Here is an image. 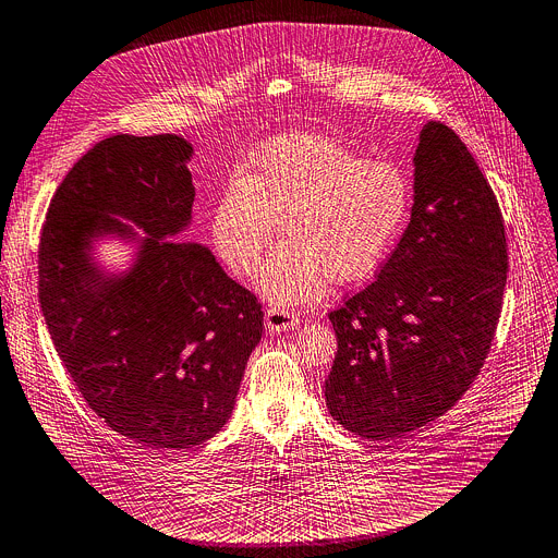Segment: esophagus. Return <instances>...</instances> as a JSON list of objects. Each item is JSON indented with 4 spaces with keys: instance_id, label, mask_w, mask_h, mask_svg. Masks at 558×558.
I'll use <instances>...</instances> for the list:
<instances>
[{
    "instance_id": "obj_1",
    "label": "esophagus",
    "mask_w": 558,
    "mask_h": 558,
    "mask_svg": "<svg viewBox=\"0 0 558 558\" xmlns=\"http://www.w3.org/2000/svg\"><path fill=\"white\" fill-rule=\"evenodd\" d=\"M300 323V318H298V314H293V312H289V310H282V307H271V310H267V314H265V325H267V329L269 331H287V329H291V327H295Z\"/></svg>"
}]
</instances>
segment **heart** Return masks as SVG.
<instances>
[{"mask_svg":"<svg viewBox=\"0 0 558 558\" xmlns=\"http://www.w3.org/2000/svg\"><path fill=\"white\" fill-rule=\"evenodd\" d=\"M410 182L389 160L363 158L331 137L269 142L244 182H233L214 214V244L240 278L263 269L260 289L280 307L316 300L333 278H372L410 211Z\"/></svg>","mask_w":558,"mask_h":558,"instance_id":"obj_1","label":"heart"}]
</instances>
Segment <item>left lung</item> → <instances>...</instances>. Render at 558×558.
I'll return each instance as SVG.
<instances>
[{"label": "left lung", "mask_w": 558, "mask_h": 558, "mask_svg": "<svg viewBox=\"0 0 558 558\" xmlns=\"http://www.w3.org/2000/svg\"><path fill=\"white\" fill-rule=\"evenodd\" d=\"M412 220L374 282L329 314L331 416L369 440L404 436L451 410L492 347L508 282L498 199L442 122L414 156Z\"/></svg>", "instance_id": "obj_1"}]
</instances>
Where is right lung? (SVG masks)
<instances>
[{
  "label": "right lung",
  "instance_id": "add662e5",
  "mask_svg": "<svg viewBox=\"0 0 558 558\" xmlns=\"http://www.w3.org/2000/svg\"><path fill=\"white\" fill-rule=\"evenodd\" d=\"M193 154L180 135H111L73 165L50 199L37 251L39 305L88 408L122 436L162 451L195 447L229 421L263 305L207 246L171 242L191 220ZM147 238L124 277L85 248L95 234Z\"/></svg>",
  "mask_w": 558,
  "mask_h": 558
}]
</instances>
